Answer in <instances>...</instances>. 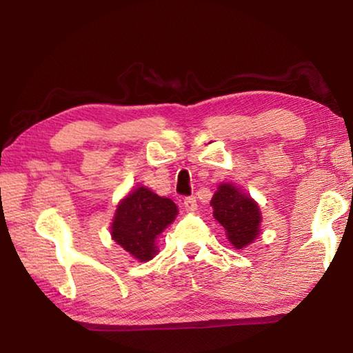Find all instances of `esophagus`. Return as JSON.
I'll list each match as a JSON object with an SVG mask.
<instances>
[{
  "label": "esophagus",
  "instance_id": "obj_1",
  "mask_svg": "<svg viewBox=\"0 0 353 353\" xmlns=\"http://www.w3.org/2000/svg\"><path fill=\"white\" fill-rule=\"evenodd\" d=\"M183 207L187 212H194L198 208V202H196L194 196H188V198L183 199Z\"/></svg>",
  "mask_w": 353,
  "mask_h": 353
}]
</instances>
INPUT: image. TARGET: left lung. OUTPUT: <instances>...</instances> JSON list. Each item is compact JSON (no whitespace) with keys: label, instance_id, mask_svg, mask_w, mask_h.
<instances>
[{"label":"left lung","instance_id":"8db88e82","mask_svg":"<svg viewBox=\"0 0 353 353\" xmlns=\"http://www.w3.org/2000/svg\"><path fill=\"white\" fill-rule=\"evenodd\" d=\"M213 216L224 227L227 238L236 249L252 243L260 232V208L254 199L230 183H221L212 198Z\"/></svg>","mask_w":353,"mask_h":353}]
</instances>
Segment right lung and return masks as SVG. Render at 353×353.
I'll list each match as a JSON object with an SVG mask.
<instances>
[{
    "instance_id": "1",
    "label": "right lung",
    "mask_w": 353,
    "mask_h": 353,
    "mask_svg": "<svg viewBox=\"0 0 353 353\" xmlns=\"http://www.w3.org/2000/svg\"><path fill=\"white\" fill-rule=\"evenodd\" d=\"M177 207L168 198L139 187L119 202L112 224V238L140 261L157 254L155 238L174 221Z\"/></svg>"
}]
</instances>
